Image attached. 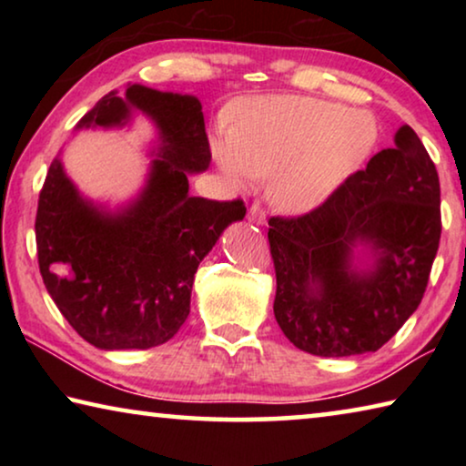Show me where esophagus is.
<instances>
[{
  "instance_id": "34e87169",
  "label": "esophagus",
  "mask_w": 466,
  "mask_h": 466,
  "mask_svg": "<svg viewBox=\"0 0 466 466\" xmlns=\"http://www.w3.org/2000/svg\"><path fill=\"white\" fill-rule=\"evenodd\" d=\"M248 219L255 224H265V209L258 203H252L248 209Z\"/></svg>"
}]
</instances>
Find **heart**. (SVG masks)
Masks as SVG:
<instances>
[{
	"label": "heart",
	"instance_id": "b5f03b06",
	"mask_svg": "<svg viewBox=\"0 0 466 466\" xmlns=\"http://www.w3.org/2000/svg\"><path fill=\"white\" fill-rule=\"evenodd\" d=\"M376 139L378 125L364 110L271 96L236 108L230 131H219L214 139V156L240 187L271 175V201L289 214H304L361 167Z\"/></svg>",
	"mask_w": 466,
	"mask_h": 466
}]
</instances>
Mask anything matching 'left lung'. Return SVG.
Returning a JSON list of instances; mask_svg holds the SVG:
<instances>
[{"instance_id":"8db88e82","label":"left lung","mask_w":466,"mask_h":466,"mask_svg":"<svg viewBox=\"0 0 466 466\" xmlns=\"http://www.w3.org/2000/svg\"><path fill=\"white\" fill-rule=\"evenodd\" d=\"M440 234L436 164L403 125L394 147L347 177L319 208L269 219L273 312L283 335L312 356L380 350L420 306ZM358 241L377 252L370 272L350 269Z\"/></svg>"}]
</instances>
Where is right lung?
I'll use <instances>...</instances> for the list:
<instances>
[{
  "label": "right lung",
  "mask_w": 466,
  "mask_h": 466,
  "mask_svg": "<svg viewBox=\"0 0 466 466\" xmlns=\"http://www.w3.org/2000/svg\"><path fill=\"white\" fill-rule=\"evenodd\" d=\"M131 108L160 129L144 193L119 214L84 201L55 157L38 195L36 255L45 288L82 339L98 350H147L178 333L191 310L197 267L228 224L247 214L242 199L188 195L187 172L209 167L201 105L195 96L133 84L125 98L102 96L77 127H113Z\"/></svg>",
  "instance_id": "add662e5"
}]
</instances>
